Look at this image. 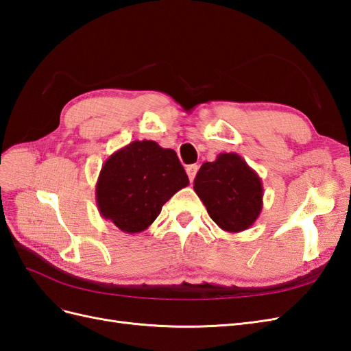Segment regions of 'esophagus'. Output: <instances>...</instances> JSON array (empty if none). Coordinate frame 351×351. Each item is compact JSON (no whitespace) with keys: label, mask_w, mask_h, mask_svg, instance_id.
I'll list each match as a JSON object with an SVG mask.
<instances>
[{"label":"esophagus","mask_w":351,"mask_h":351,"mask_svg":"<svg viewBox=\"0 0 351 351\" xmlns=\"http://www.w3.org/2000/svg\"><path fill=\"white\" fill-rule=\"evenodd\" d=\"M197 169H199V167H197L196 164H193V165H187V168H186V173H187V176H189V180H190V182H193V180H195L196 173H197Z\"/></svg>","instance_id":"1"}]
</instances>
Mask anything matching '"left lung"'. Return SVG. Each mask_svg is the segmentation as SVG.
I'll return each mask as SVG.
<instances>
[{"mask_svg":"<svg viewBox=\"0 0 351 351\" xmlns=\"http://www.w3.org/2000/svg\"><path fill=\"white\" fill-rule=\"evenodd\" d=\"M193 189L212 221L224 231L247 230L261 215L262 180L239 154L224 152L214 162H205Z\"/></svg>","mask_w":351,"mask_h":351,"instance_id":"obj_1","label":"left lung"}]
</instances>
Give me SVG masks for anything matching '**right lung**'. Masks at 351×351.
Segmentation results:
<instances>
[{
  "instance_id": "right-lung-1",
  "label": "right lung",
  "mask_w": 351,
  "mask_h": 351,
  "mask_svg": "<svg viewBox=\"0 0 351 351\" xmlns=\"http://www.w3.org/2000/svg\"><path fill=\"white\" fill-rule=\"evenodd\" d=\"M187 184L189 177L173 149L154 141H134L105 161L95 195L101 217L134 234L149 227L165 202Z\"/></svg>"
}]
</instances>
